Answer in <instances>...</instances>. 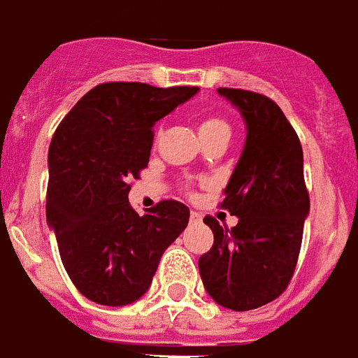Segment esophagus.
<instances>
[{
    "instance_id": "34e87169",
    "label": "esophagus",
    "mask_w": 358,
    "mask_h": 358,
    "mask_svg": "<svg viewBox=\"0 0 358 358\" xmlns=\"http://www.w3.org/2000/svg\"><path fill=\"white\" fill-rule=\"evenodd\" d=\"M202 221V215L198 211H190V223H200Z\"/></svg>"
}]
</instances>
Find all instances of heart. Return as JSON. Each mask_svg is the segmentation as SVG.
<instances>
[{
	"mask_svg": "<svg viewBox=\"0 0 358 358\" xmlns=\"http://www.w3.org/2000/svg\"><path fill=\"white\" fill-rule=\"evenodd\" d=\"M198 131H200L202 141L213 137V135H229L231 137V125L219 114H206L198 122Z\"/></svg>",
	"mask_w": 358,
	"mask_h": 358,
	"instance_id": "obj_1",
	"label": "heart"
}]
</instances>
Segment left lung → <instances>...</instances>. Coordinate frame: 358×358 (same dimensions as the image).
I'll return each instance as SVG.
<instances>
[{
    "mask_svg": "<svg viewBox=\"0 0 358 358\" xmlns=\"http://www.w3.org/2000/svg\"><path fill=\"white\" fill-rule=\"evenodd\" d=\"M246 120L242 150L219 208L238 217L221 227L211 215L213 246L198 268L213 301L233 311H250L288 288L303 238L309 192L303 179V150L280 106L254 91L219 87Z\"/></svg>",
    "mask_w": 358,
    "mask_h": 358,
    "instance_id": "left-lung-1",
    "label": "left lung"
}]
</instances>
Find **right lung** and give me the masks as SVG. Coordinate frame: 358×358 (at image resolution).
Returning <instances> with one entry per match:
<instances>
[{
	"label": "right lung",
	"mask_w": 358,
	"mask_h": 358,
	"mask_svg": "<svg viewBox=\"0 0 358 358\" xmlns=\"http://www.w3.org/2000/svg\"><path fill=\"white\" fill-rule=\"evenodd\" d=\"M198 87L106 82L62 118L49 147L47 223L78 292L101 305L133 303L148 289L189 208L160 200L139 215L127 194L148 166L154 124Z\"/></svg>",
	"instance_id": "right-lung-1"
}]
</instances>
